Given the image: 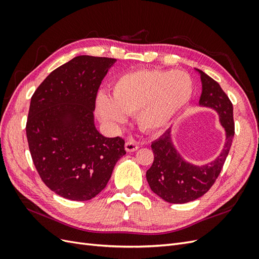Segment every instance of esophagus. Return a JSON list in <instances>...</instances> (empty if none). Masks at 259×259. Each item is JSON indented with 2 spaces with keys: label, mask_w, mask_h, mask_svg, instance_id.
<instances>
[{
  "label": "esophagus",
  "mask_w": 259,
  "mask_h": 259,
  "mask_svg": "<svg viewBox=\"0 0 259 259\" xmlns=\"http://www.w3.org/2000/svg\"><path fill=\"white\" fill-rule=\"evenodd\" d=\"M138 148H139V146L137 145L135 140H133V139H128L127 142L125 143V150H126L127 152H134L137 150Z\"/></svg>",
  "instance_id": "1"
}]
</instances>
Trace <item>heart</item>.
Returning a JSON list of instances; mask_svg holds the SVG:
<instances>
[{
	"instance_id": "1",
	"label": "heart",
	"mask_w": 259,
	"mask_h": 259,
	"mask_svg": "<svg viewBox=\"0 0 259 259\" xmlns=\"http://www.w3.org/2000/svg\"><path fill=\"white\" fill-rule=\"evenodd\" d=\"M112 98L99 93L97 113L108 126L119 128L136 113L139 127L156 133L174 119L189 103L193 83L184 71L138 69L120 75L112 84Z\"/></svg>"
}]
</instances>
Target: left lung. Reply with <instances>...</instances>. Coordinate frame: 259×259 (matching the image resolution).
<instances>
[{
    "label": "left lung",
    "mask_w": 259,
    "mask_h": 259,
    "mask_svg": "<svg viewBox=\"0 0 259 259\" xmlns=\"http://www.w3.org/2000/svg\"><path fill=\"white\" fill-rule=\"evenodd\" d=\"M202 93L199 106L214 110L224 128L225 143L214 160L203 164L187 161L173 140V127L152 143L154 161L147 170V180L151 190L168 203L183 204L205 194L213 186L224 166L234 136L233 108L231 101L215 80L199 69Z\"/></svg>",
    "instance_id": "left-lung-1"
}]
</instances>
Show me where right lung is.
Listing matches in <instances>:
<instances>
[{"label": "right lung", "instance_id": "right-lung-1", "mask_svg": "<svg viewBox=\"0 0 259 259\" xmlns=\"http://www.w3.org/2000/svg\"><path fill=\"white\" fill-rule=\"evenodd\" d=\"M116 59L83 55L55 69L31 98L27 138L44 184L60 197L86 201L105 189L126 151L121 137L95 126L99 85Z\"/></svg>", "mask_w": 259, "mask_h": 259}]
</instances>
